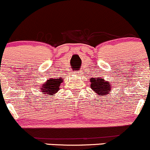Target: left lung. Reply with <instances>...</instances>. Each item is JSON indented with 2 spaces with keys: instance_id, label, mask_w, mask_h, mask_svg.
<instances>
[{
  "instance_id": "8db88e82",
  "label": "left lung",
  "mask_w": 150,
  "mask_h": 150,
  "mask_svg": "<svg viewBox=\"0 0 150 150\" xmlns=\"http://www.w3.org/2000/svg\"><path fill=\"white\" fill-rule=\"evenodd\" d=\"M91 88L98 94H101V96L106 95L109 92L111 89V84L105 82L104 79H93L91 80Z\"/></svg>"
}]
</instances>
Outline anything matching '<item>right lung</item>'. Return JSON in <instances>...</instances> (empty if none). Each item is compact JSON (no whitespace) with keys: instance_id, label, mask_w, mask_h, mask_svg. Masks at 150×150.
I'll list each match as a JSON object with an SVG mask.
<instances>
[{"instance_id":"right-lung-1","label":"right lung","mask_w":150,"mask_h":150,"mask_svg":"<svg viewBox=\"0 0 150 150\" xmlns=\"http://www.w3.org/2000/svg\"><path fill=\"white\" fill-rule=\"evenodd\" d=\"M62 78L59 79H51L47 80L46 83L43 85L42 92H44V94L49 95H55V93H56L59 90L60 85L62 83Z\"/></svg>"}]
</instances>
